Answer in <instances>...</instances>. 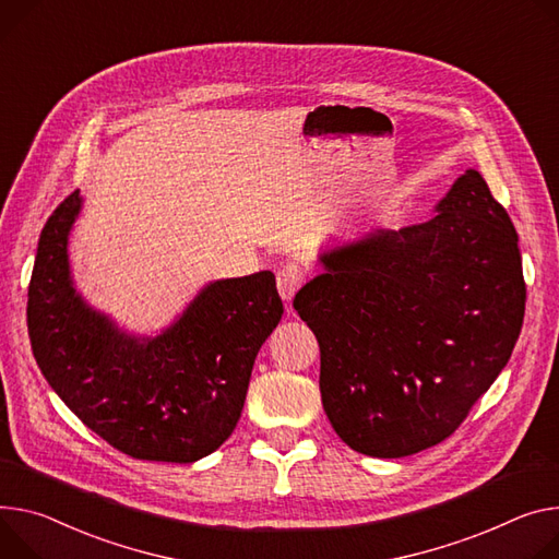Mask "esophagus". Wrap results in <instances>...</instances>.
Segmentation results:
<instances>
[{"label":"esophagus","instance_id":"esophagus-1","mask_svg":"<svg viewBox=\"0 0 559 559\" xmlns=\"http://www.w3.org/2000/svg\"><path fill=\"white\" fill-rule=\"evenodd\" d=\"M302 283H306V272H302V267L296 265V263H287V265H283V267L276 272L278 294H281V298H285V300H289V298L300 289Z\"/></svg>","mask_w":559,"mask_h":559}]
</instances>
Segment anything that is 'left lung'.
Masks as SVG:
<instances>
[{
  "instance_id": "1",
  "label": "left lung",
  "mask_w": 559,
  "mask_h": 559,
  "mask_svg": "<svg viewBox=\"0 0 559 559\" xmlns=\"http://www.w3.org/2000/svg\"><path fill=\"white\" fill-rule=\"evenodd\" d=\"M428 223L374 231L323 257L294 298L321 347V399L336 435L370 456L448 439L520 338L526 283L518 231L468 169Z\"/></svg>"
}]
</instances>
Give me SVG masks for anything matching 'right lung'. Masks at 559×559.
Here are the masks:
<instances>
[{
    "label": "right lung",
    "mask_w": 559,
    "mask_h": 559,
    "mask_svg": "<svg viewBox=\"0 0 559 559\" xmlns=\"http://www.w3.org/2000/svg\"><path fill=\"white\" fill-rule=\"evenodd\" d=\"M78 212L75 189L46 221L28 283L41 374L86 428L133 460L207 456L234 432L253 359L281 321L274 274L212 283L171 330L138 343L71 287L67 238Z\"/></svg>",
    "instance_id": "add662e5"
}]
</instances>
